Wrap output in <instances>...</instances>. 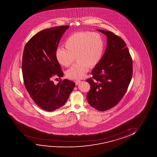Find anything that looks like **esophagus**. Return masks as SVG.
Segmentation results:
<instances>
[{
    "instance_id": "34e87169",
    "label": "esophagus",
    "mask_w": 157,
    "mask_h": 157,
    "mask_svg": "<svg viewBox=\"0 0 157 157\" xmlns=\"http://www.w3.org/2000/svg\"><path fill=\"white\" fill-rule=\"evenodd\" d=\"M80 82V80H77L75 81V84L76 85H78V84H79Z\"/></svg>"
}]
</instances>
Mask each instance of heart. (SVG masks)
Returning <instances> with one entry per match:
<instances>
[{
	"label": "heart",
	"instance_id": "heart-1",
	"mask_svg": "<svg viewBox=\"0 0 157 157\" xmlns=\"http://www.w3.org/2000/svg\"><path fill=\"white\" fill-rule=\"evenodd\" d=\"M64 46L56 49L55 57L63 67H69L77 62L67 71V77L78 79L84 77L88 67L92 68L100 62L103 55L105 43L98 33L80 32L70 35L65 41Z\"/></svg>",
	"mask_w": 157,
	"mask_h": 157
}]
</instances>
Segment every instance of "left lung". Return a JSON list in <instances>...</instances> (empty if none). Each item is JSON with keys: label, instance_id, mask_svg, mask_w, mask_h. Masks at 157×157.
<instances>
[{"label": "left lung", "instance_id": "8db88e82", "mask_svg": "<svg viewBox=\"0 0 157 157\" xmlns=\"http://www.w3.org/2000/svg\"><path fill=\"white\" fill-rule=\"evenodd\" d=\"M107 37L105 52L86 80L90 86L87 100L92 107L105 111L117 105L132 77V59L124 41L113 33L98 30Z\"/></svg>", "mask_w": 157, "mask_h": 157}]
</instances>
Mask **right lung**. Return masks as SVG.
Masks as SVG:
<instances>
[{
	"mask_svg": "<svg viewBox=\"0 0 157 157\" xmlns=\"http://www.w3.org/2000/svg\"><path fill=\"white\" fill-rule=\"evenodd\" d=\"M69 27L56 26L39 32L24 48L22 72L25 86L35 103L48 112L64 105L75 86L67 79L60 80L57 85L52 81L54 76H63L55 52Z\"/></svg>",
	"mask_w": 157,
	"mask_h": 157,
	"instance_id": "obj_1",
	"label": "right lung"
}]
</instances>
